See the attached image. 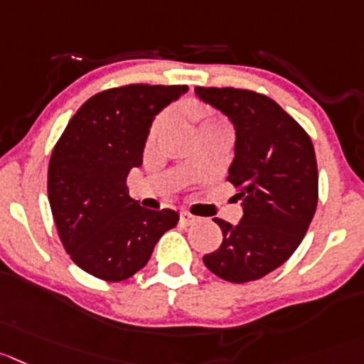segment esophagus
Returning a JSON list of instances; mask_svg holds the SVG:
<instances>
[{
	"label": "esophagus",
	"mask_w": 364,
	"mask_h": 364,
	"mask_svg": "<svg viewBox=\"0 0 364 364\" xmlns=\"http://www.w3.org/2000/svg\"><path fill=\"white\" fill-rule=\"evenodd\" d=\"M196 221H198V218H196L195 214L188 213V210H182V213H180V223L182 225H195Z\"/></svg>",
	"instance_id": "1"
}]
</instances>
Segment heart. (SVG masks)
I'll use <instances>...</instances> for the list:
<instances>
[{
	"instance_id": "b5f03b06",
	"label": "heart",
	"mask_w": 364,
	"mask_h": 364,
	"mask_svg": "<svg viewBox=\"0 0 364 364\" xmlns=\"http://www.w3.org/2000/svg\"><path fill=\"white\" fill-rule=\"evenodd\" d=\"M195 114H196V119L200 121V127H209V124H223L220 119H216V117L210 116L205 109H196ZM157 127H159V123L155 124L154 132L157 130Z\"/></svg>"
}]
</instances>
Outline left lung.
Here are the masks:
<instances>
[{"instance_id": "left-lung-1", "label": "left lung", "mask_w": 364, "mask_h": 364, "mask_svg": "<svg viewBox=\"0 0 364 364\" xmlns=\"http://www.w3.org/2000/svg\"><path fill=\"white\" fill-rule=\"evenodd\" d=\"M236 128V151L227 180L243 205L237 225L214 218L220 248L203 264L228 282H250L279 268L299 248L318 203V166L307 132L261 92L196 87Z\"/></svg>"}]
</instances>
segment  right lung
<instances>
[{
  "instance_id": "1",
  "label": "right lung",
  "mask_w": 364,
  "mask_h": 364,
  "mask_svg": "<svg viewBox=\"0 0 364 364\" xmlns=\"http://www.w3.org/2000/svg\"><path fill=\"white\" fill-rule=\"evenodd\" d=\"M188 85L130 84L91 96L69 119L48 166V198L58 237L76 266L109 282L144 268L171 209L128 196L127 176L143 164L154 117Z\"/></svg>"
}]
</instances>
